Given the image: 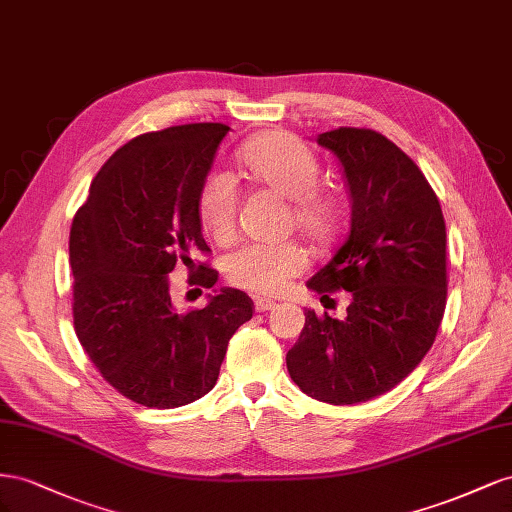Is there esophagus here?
I'll return each instance as SVG.
<instances>
[{"mask_svg": "<svg viewBox=\"0 0 512 512\" xmlns=\"http://www.w3.org/2000/svg\"><path fill=\"white\" fill-rule=\"evenodd\" d=\"M276 309V302L272 300H255V311L257 313H268V311H274Z\"/></svg>", "mask_w": 512, "mask_h": 512, "instance_id": "obj_1", "label": "esophagus"}]
</instances>
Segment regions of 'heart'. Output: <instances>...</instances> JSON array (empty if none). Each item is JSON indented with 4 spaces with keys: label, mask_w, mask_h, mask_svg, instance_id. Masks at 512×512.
Returning a JSON list of instances; mask_svg holds the SVG:
<instances>
[{
    "label": "heart",
    "mask_w": 512,
    "mask_h": 512,
    "mask_svg": "<svg viewBox=\"0 0 512 512\" xmlns=\"http://www.w3.org/2000/svg\"><path fill=\"white\" fill-rule=\"evenodd\" d=\"M240 160L253 180L291 201L294 223L311 238H326L337 223V203L317 191L319 160L309 145L285 133H268L248 141ZM238 184L229 171H210L197 197L199 221L212 238L225 240L236 225ZM304 251L296 244H248L225 261L227 279L255 294L274 296L306 270Z\"/></svg>",
    "instance_id": "1"
}]
</instances>
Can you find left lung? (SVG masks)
<instances>
[{
  "label": "left lung",
  "instance_id": "left-lung-1",
  "mask_svg": "<svg viewBox=\"0 0 512 512\" xmlns=\"http://www.w3.org/2000/svg\"><path fill=\"white\" fill-rule=\"evenodd\" d=\"M337 156L352 223L345 242L306 287L352 294L345 319L306 311L287 371L309 397L354 405L410 375L431 349L446 309V225L427 178L369 128L317 135Z\"/></svg>",
  "mask_w": 512,
  "mask_h": 512
}]
</instances>
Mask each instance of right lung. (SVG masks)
I'll return each mask as SVG.
<instances>
[{
	"instance_id": "1",
	"label": "right lung",
	"mask_w": 512,
	"mask_h": 512,
	"mask_svg": "<svg viewBox=\"0 0 512 512\" xmlns=\"http://www.w3.org/2000/svg\"><path fill=\"white\" fill-rule=\"evenodd\" d=\"M225 124H184L130 139L90 186L70 229L72 315L85 354L107 382L154 410L208 394L227 343L253 317L244 291L221 287L208 304L178 313L169 294L175 264L208 253L197 214ZM191 281L214 287L199 266Z\"/></svg>"
}]
</instances>
